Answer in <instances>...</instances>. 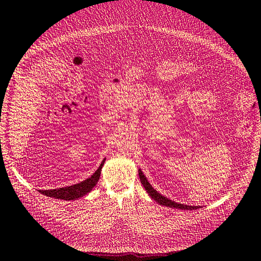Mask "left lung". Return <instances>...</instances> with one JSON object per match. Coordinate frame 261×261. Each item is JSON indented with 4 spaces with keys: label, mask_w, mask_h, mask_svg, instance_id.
<instances>
[{
    "label": "left lung",
    "mask_w": 261,
    "mask_h": 261,
    "mask_svg": "<svg viewBox=\"0 0 261 261\" xmlns=\"http://www.w3.org/2000/svg\"><path fill=\"white\" fill-rule=\"evenodd\" d=\"M138 175H139V179H141V182L142 185L144 186V188L146 189V192H147L149 194V196L151 197L152 199H154L155 201H157L158 204H161L163 206H167V207H171V208H177V209H197L198 208V206H187V205H182V204H178V202H175L173 200H170L168 198H166V197L162 196L160 193H157L156 190L152 188L150 186V184L147 181V179H146V177L144 176V174L142 173V170L139 169L138 170Z\"/></svg>",
    "instance_id": "1"
}]
</instances>
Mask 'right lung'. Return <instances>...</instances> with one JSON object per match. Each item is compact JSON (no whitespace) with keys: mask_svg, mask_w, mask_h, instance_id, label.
Wrapping results in <instances>:
<instances>
[{"mask_svg":"<svg viewBox=\"0 0 261 261\" xmlns=\"http://www.w3.org/2000/svg\"><path fill=\"white\" fill-rule=\"evenodd\" d=\"M104 162L105 160L101 162L98 169L95 171L90 178H87L84 181H81L80 184H75V185H72V186L57 188V189H49V190H40V192L47 197H53V198H59V199H64V200H73L76 198H80V197L90 193L92 188L96 185L99 179L100 170H101V167H103Z\"/></svg>","mask_w":261,"mask_h":261,"instance_id":"obj_1","label":"right lung"}]
</instances>
